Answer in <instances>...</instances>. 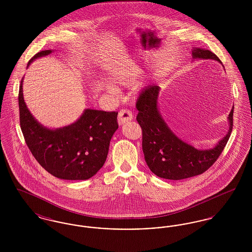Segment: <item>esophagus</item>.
<instances>
[{
	"label": "esophagus",
	"instance_id": "obj_1",
	"mask_svg": "<svg viewBox=\"0 0 252 252\" xmlns=\"http://www.w3.org/2000/svg\"><path fill=\"white\" fill-rule=\"evenodd\" d=\"M133 118V115H132V112L129 109H122L118 114V123L119 125H124L127 122L132 120Z\"/></svg>",
	"mask_w": 252,
	"mask_h": 252
}]
</instances>
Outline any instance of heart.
<instances>
[{
  "mask_svg": "<svg viewBox=\"0 0 252 252\" xmlns=\"http://www.w3.org/2000/svg\"><path fill=\"white\" fill-rule=\"evenodd\" d=\"M115 81H116L117 83L126 85L129 83L130 79H129L128 77H126V76H122V75H119V76H116V77H115Z\"/></svg>",
  "mask_w": 252,
  "mask_h": 252,
  "instance_id": "obj_1",
  "label": "heart"
}]
</instances>
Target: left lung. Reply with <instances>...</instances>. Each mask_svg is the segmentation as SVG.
Here are the masks:
<instances>
[{
	"instance_id": "1",
	"label": "left lung",
	"mask_w": 252,
	"mask_h": 252,
	"mask_svg": "<svg viewBox=\"0 0 252 252\" xmlns=\"http://www.w3.org/2000/svg\"><path fill=\"white\" fill-rule=\"evenodd\" d=\"M193 59L214 60L221 62L209 50L193 48ZM159 87L152 85L144 89L137 99L139 110L137 122L143 130V151L149 169L159 178L179 180L203 174L221 155L233 126V108L228 114L227 135L214 148L200 150L178 138L168 127L158 109Z\"/></svg>"
}]
</instances>
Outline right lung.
<instances>
[{"label": "right lung", "instance_id": "1", "mask_svg": "<svg viewBox=\"0 0 252 252\" xmlns=\"http://www.w3.org/2000/svg\"><path fill=\"white\" fill-rule=\"evenodd\" d=\"M51 53V50L37 53L29 60L28 66L33 60ZM23 79L19 91L20 124L25 143L37 162L61 180H88L94 176L107 159L111 137L118 128V111L88 108L72 125L49 129L26 107Z\"/></svg>", "mask_w": 252, "mask_h": 252}]
</instances>
